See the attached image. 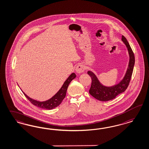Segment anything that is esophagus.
Returning <instances> with one entry per match:
<instances>
[{
    "label": "esophagus",
    "mask_w": 149,
    "mask_h": 149,
    "mask_svg": "<svg viewBox=\"0 0 149 149\" xmlns=\"http://www.w3.org/2000/svg\"><path fill=\"white\" fill-rule=\"evenodd\" d=\"M76 72L78 74H81L82 72H84L85 70V67H84V65L81 64H79L76 67Z\"/></svg>",
    "instance_id": "obj_1"
}]
</instances>
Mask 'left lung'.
<instances>
[{"label":"left lung","instance_id":"8db88e82","mask_svg":"<svg viewBox=\"0 0 149 149\" xmlns=\"http://www.w3.org/2000/svg\"><path fill=\"white\" fill-rule=\"evenodd\" d=\"M122 41L125 43L127 48L130 55V61L126 73L121 82L114 86L111 87L105 86L99 82L98 78L93 72L91 71H88L87 72V74L90 76L92 79V84L89 93L95 99L100 101L105 102L115 98L117 95L126 91L131 81L135 63V57L130 45L127 40L126 38L123 36H122Z\"/></svg>","mask_w":149,"mask_h":149}]
</instances>
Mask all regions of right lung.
I'll return each instance as SVG.
<instances>
[{
	"instance_id": "1",
	"label": "right lung",
	"mask_w": 149,
	"mask_h": 149,
	"mask_svg": "<svg viewBox=\"0 0 149 149\" xmlns=\"http://www.w3.org/2000/svg\"><path fill=\"white\" fill-rule=\"evenodd\" d=\"M76 77L77 75L74 72L72 73L64 82L63 86H62V87L57 92V93L54 95L51 98L44 102H39L37 101L36 100L32 99L30 97H29L27 95H26L23 92V93L26 97L27 99H28L31 102V103L33 105L40 108L45 109L47 110H51L52 109L56 108L62 103V100L66 95V92L69 84Z\"/></svg>"
}]
</instances>
